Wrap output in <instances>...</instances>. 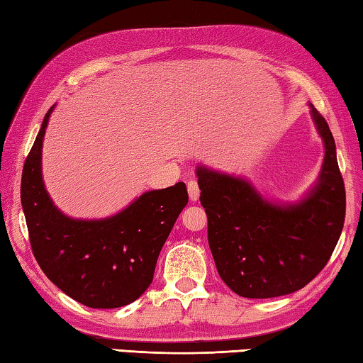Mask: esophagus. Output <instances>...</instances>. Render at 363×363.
<instances>
[{
  "instance_id": "obj_1",
  "label": "esophagus",
  "mask_w": 363,
  "mask_h": 363,
  "mask_svg": "<svg viewBox=\"0 0 363 363\" xmlns=\"http://www.w3.org/2000/svg\"><path fill=\"white\" fill-rule=\"evenodd\" d=\"M187 190H189V196H190V200H192V201H196V200H199V196H200V187H199V182H196L195 179L189 181V184H187Z\"/></svg>"
}]
</instances>
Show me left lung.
<instances>
[{"mask_svg":"<svg viewBox=\"0 0 363 363\" xmlns=\"http://www.w3.org/2000/svg\"><path fill=\"white\" fill-rule=\"evenodd\" d=\"M323 140L322 169L296 203H277L248 179L206 167L195 169L208 216V243L219 277L243 298H275L304 288L340 240L346 190L328 123L309 104Z\"/></svg>","mask_w":363,"mask_h":363,"instance_id":"obj_1","label":"left lung"}]
</instances>
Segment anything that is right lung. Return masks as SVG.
Here are the masks:
<instances>
[{
	"instance_id": "1",
	"label": "right lung",
	"mask_w": 363,
	"mask_h": 363,
	"mask_svg": "<svg viewBox=\"0 0 363 363\" xmlns=\"http://www.w3.org/2000/svg\"><path fill=\"white\" fill-rule=\"evenodd\" d=\"M48 110L22 171L21 201L35 259L78 303L115 309L136 301L153 280L157 259L189 201L184 182L149 190L104 219H73L52 203L41 173Z\"/></svg>"
}]
</instances>
